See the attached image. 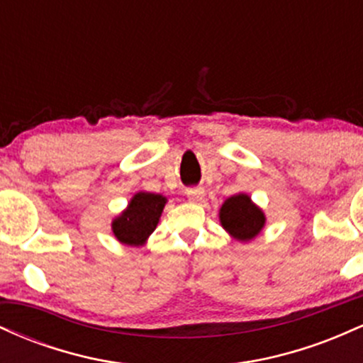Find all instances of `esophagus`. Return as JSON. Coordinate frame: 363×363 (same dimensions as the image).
<instances>
[{
	"label": "esophagus",
	"mask_w": 363,
	"mask_h": 363,
	"mask_svg": "<svg viewBox=\"0 0 363 363\" xmlns=\"http://www.w3.org/2000/svg\"><path fill=\"white\" fill-rule=\"evenodd\" d=\"M186 194L187 198H189V201L199 203L205 198V189H203V187H191V189L186 191Z\"/></svg>",
	"instance_id": "34e87169"
}]
</instances>
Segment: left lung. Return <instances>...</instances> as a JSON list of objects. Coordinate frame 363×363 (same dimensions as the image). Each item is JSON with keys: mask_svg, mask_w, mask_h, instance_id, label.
I'll return each instance as SVG.
<instances>
[{"mask_svg": "<svg viewBox=\"0 0 363 363\" xmlns=\"http://www.w3.org/2000/svg\"><path fill=\"white\" fill-rule=\"evenodd\" d=\"M266 216L247 194L240 193L225 199L220 208V223L225 230L240 242H249L262 230Z\"/></svg>", "mask_w": 363, "mask_h": 363, "instance_id": "8db88e82", "label": "left lung"}]
</instances>
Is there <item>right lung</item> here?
Instances as JSON below:
<instances>
[{"label": "right lung", "mask_w": 363, "mask_h": 363, "mask_svg": "<svg viewBox=\"0 0 363 363\" xmlns=\"http://www.w3.org/2000/svg\"><path fill=\"white\" fill-rule=\"evenodd\" d=\"M167 198L155 193H136L126 210L112 222V232L119 242L126 245H143L157 228Z\"/></svg>", "instance_id": "right-lung-1"}]
</instances>
